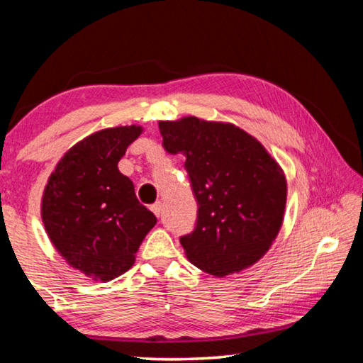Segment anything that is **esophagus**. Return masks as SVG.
I'll use <instances>...</instances> for the list:
<instances>
[{
  "instance_id": "1",
  "label": "esophagus",
  "mask_w": 363,
  "mask_h": 363,
  "mask_svg": "<svg viewBox=\"0 0 363 363\" xmlns=\"http://www.w3.org/2000/svg\"><path fill=\"white\" fill-rule=\"evenodd\" d=\"M150 210H152L153 214H155L157 218H160V214H162V203H160V201H157V203H153L150 206Z\"/></svg>"
}]
</instances>
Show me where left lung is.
I'll return each mask as SVG.
<instances>
[{"label":"left lung","mask_w":363,"mask_h":363,"mask_svg":"<svg viewBox=\"0 0 363 363\" xmlns=\"http://www.w3.org/2000/svg\"><path fill=\"white\" fill-rule=\"evenodd\" d=\"M158 128L167 152L186 157L199 201L195 230L181 237L187 259L214 277L253 266L284 224L286 177L277 160L233 123L182 116Z\"/></svg>","instance_id":"1"}]
</instances>
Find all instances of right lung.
I'll use <instances>...</instances> for the list:
<instances>
[{"label":"right lung","instance_id":"add662e5","mask_svg":"<svg viewBox=\"0 0 363 363\" xmlns=\"http://www.w3.org/2000/svg\"><path fill=\"white\" fill-rule=\"evenodd\" d=\"M144 128L99 130L59 160L41 196L48 238L70 267L96 281H110L136 261L140 243L157 224L139 203L118 162Z\"/></svg>","mask_w":363,"mask_h":363}]
</instances>
